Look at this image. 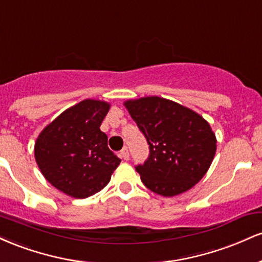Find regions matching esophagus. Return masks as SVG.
Returning a JSON list of instances; mask_svg holds the SVG:
<instances>
[{
    "label": "esophagus",
    "instance_id": "esophagus-1",
    "mask_svg": "<svg viewBox=\"0 0 262 262\" xmlns=\"http://www.w3.org/2000/svg\"><path fill=\"white\" fill-rule=\"evenodd\" d=\"M121 158L122 159H124V160H128L129 159V151H128V148H123L122 150H121Z\"/></svg>",
    "mask_w": 262,
    "mask_h": 262
}]
</instances>
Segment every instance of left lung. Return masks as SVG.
I'll return each instance as SVG.
<instances>
[{
    "label": "left lung",
    "instance_id": "8db88e82",
    "mask_svg": "<svg viewBox=\"0 0 262 262\" xmlns=\"http://www.w3.org/2000/svg\"><path fill=\"white\" fill-rule=\"evenodd\" d=\"M124 104L149 145L148 159L135 166L144 185L172 197L201 181L217 149L208 123L193 111L156 96Z\"/></svg>",
    "mask_w": 262,
    "mask_h": 262
}]
</instances>
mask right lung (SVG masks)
<instances>
[{"instance_id": "1", "label": "right lung", "mask_w": 262, "mask_h": 262, "mask_svg": "<svg viewBox=\"0 0 262 262\" xmlns=\"http://www.w3.org/2000/svg\"><path fill=\"white\" fill-rule=\"evenodd\" d=\"M110 110L106 102L85 100L62 112L39 134L34 155L54 187L75 198L100 192L121 162L108 148L101 123Z\"/></svg>"}]
</instances>
